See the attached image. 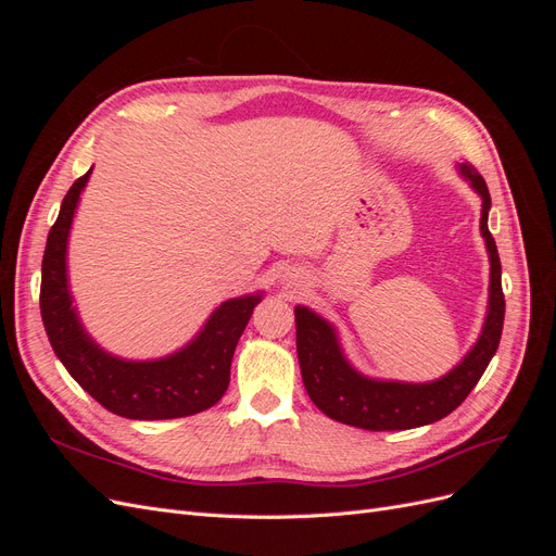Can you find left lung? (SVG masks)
I'll return each mask as SVG.
<instances>
[{
	"label": "left lung",
	"mask_w": 556,
	"mask_h": 556,
	"mask_svg": "<svg viewBox=\"0 0 556 556\" xmlns=\"http://www.w3.org/2000/svg\"><path fill=\"white\" fill-rule=\"evenodd\" d=\"M462 174L482 197L480 229L492 262L490 313H486L480 341L468 352L466 359L441 380L427 384L378 382L352 371L341 355L339 343H336L333 329L313 311L296 306L294 319L301 378H304L306 392L315 406L331 419L368 431H403L439 422V419L462 406V401L478 384L484 368L490 366L494 352L498 350L506 299H503L501 288V260L496 241L490 227H486L492 197L484 178L473 166L462 164Z\"/></svg>",
	"instance_id": "obj_1"
}]
</instances>
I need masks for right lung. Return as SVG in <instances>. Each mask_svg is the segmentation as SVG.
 Here are the masks:
<instances>
[{
  "mask_svg": "<svg viewBox=\"0 0 556 556\" xmlns=\"http://www.w3.org/2000/svg\"><path fill=\"white\" fill-rule=\"evenodd\" d=\"M88 176L74 180L48 231L41 262V319L55 355L94 401L127 419H174L215 406L229 387L231 357L260 294L229 299L188 348L160 362H123L99 350L78 325L66 290V237Z\"/></svg>",
  "mask_w": 556,
  "mask_h": 556,
  "instance_id": "1",
  "label": "right lung"
}]
</instances>
